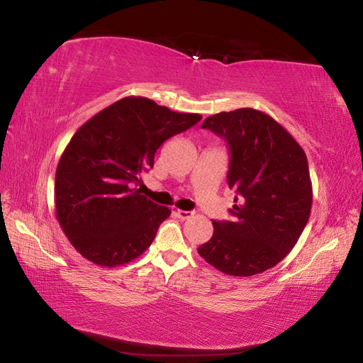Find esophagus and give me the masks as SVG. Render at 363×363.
<instances>
[{"label": "esophagus", "instance_id": "1", "mask_svg": "<svg viewBox=\"0 0 363 363\" xmlns=\"http://www.w3.org/2000/svg\"><path fill=\"white\" fill-rule=\"evenodd\" d=\"M175 215H177V217H179L180 220H188V218H191V217H192L194 212H189V211H180V209H177V211H175Z\"/></svg>", "mask_w": 363, "mask_h": 363}]
</instances>
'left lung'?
<instances>
[{
    "instance_id": "left-lung-1",
    "label": "left lung",
    "mask_w": 363,
    "mask_h": 363,
    "mask_svg": "<svg viewBox=\"0 0 363 363\" xmlns=\"http://www.w3.org/2000/svg\"><path fill=\"white\" fill-rule=\"evenodd\" d=\"M228 140L235 221H212L200 257L229 277L262 273L286 257L310 218L313 188L307 155L272 116L253 108L223 111L201 125Z\"/></svg>"
}]
</instances>
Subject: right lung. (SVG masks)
Here are the masks:
<instances>
[{
  "mask_svg": "<svg viewBox=\"0 0 363 363\" xmlns=\"http://www.w3.org/2000/svg\"><path fill=\"white\" fill-rule=\"evenodd\" d=\"M201 121L142 96H128L94 114L74 133L55 179L56 218L76 252L99 267L128 264L151 246L171 209L134 183L152 169L169 137Z\"/></svg>",
  "mask_w": 363,
  "mask_h": 363,
  "instance_id": "obj_1",
  "label": "right lung"
}]
</instances>
